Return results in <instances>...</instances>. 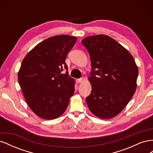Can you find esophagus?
<instances>
[{"label":"esophagus","instance_id":"esophagus-1","mask_svg":"<svg viewBox=\"0 0 153 153\" xmlns=\"http://www.w3.org/2000/svg\"><path fill=\"white\" fill-rule=\"evenodd\" d=\"M83 81H84V77H82L80 78H78V79H77V82L78 83H82Z\"/></svg>","mask_w":153,"mask_h":153}]
</instances>
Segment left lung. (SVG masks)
<instances>
[{
  "mask_svg": "<svg viewBox=\"0 0 153 153\" xmlns=\"http://www.w3.org/2000/svg\"><path fill=\"white\" fill-rule=\"evenodd\" d=\"M89 52L92 91L85 98L91 112L102 119L116 116L135 93L138 69L128 51L110 37L100 34L82 41Z\"/></svg>",
  "mask_w": 153,
  "mask_h": 153,
  "instance_id": "1",
  "label": "left lung"
}]
</instances>
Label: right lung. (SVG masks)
Returning a JSON list of instances; mask_svg holds the SVG:
<instances>
[{
	"label": "right lung",
	"mask_w": 153,
	"mask_h": 153,
	"mask_svg": "<svg viewBox=\"0 0 153 153\" xmlns=\"http://www.w3.org/2000/svg\"><path fill=\"white\" fill-rule=\"evenodd\" d=\"M76 41V37L68 35L50 37L23 60L18 82L30 108L41 118L61 116L74 94L75 80L69 76L65 60Z\"/></svg>",
	"instance_id": "right-lung-1"
}]
</instances>
